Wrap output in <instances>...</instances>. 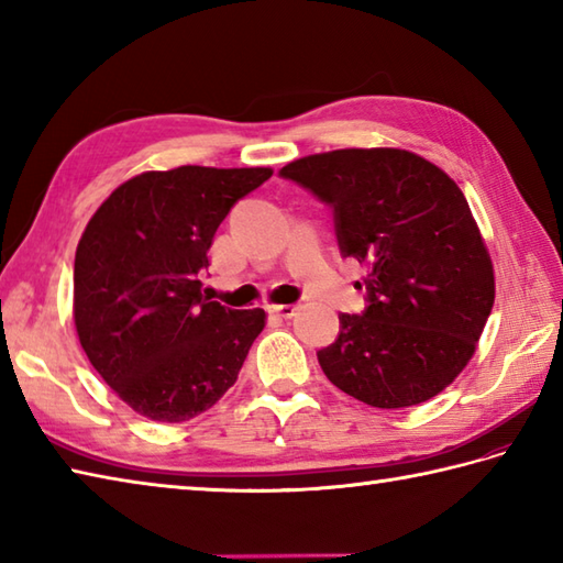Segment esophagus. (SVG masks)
Segmentation results:
<instances>
[{"label":"esophagus","mask_w":563,"mask_h":563,"mask_svg":"<svg viewBox=\"0 0 563 563\" xmlns=\"http://www.w3.org/2000/svg\"><path fill=\"white\" fill-rule=\"evenodd\" d=\"M268 312L280 319H292L297 312V305H268Z\"/></svg>","instance_id":"1"}]
</instances>
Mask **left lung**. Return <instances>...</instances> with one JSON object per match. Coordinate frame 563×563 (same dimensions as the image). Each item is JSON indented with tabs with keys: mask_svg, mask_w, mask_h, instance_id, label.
I'll use <instances>...</instances> for the list:
<instances>
[{
	"mask_svg": "<svg viewBox=\"0 0 563 563\" xmlns=\"http://www.w3.org/2000/svg\"><path fill=\"white\" fill-rule=\"evenodd\" d=\"M336 212L343 256L365 268V314H341L319 365L375 409L433 399L472 361L496 297L494 263L460 186L399 147L333 150L285 164Z\"/></svg>",
	"mask_w": 563,
	"mask_h": 563,
	"instance_id": "1",
	"label": "left lung"
}]
</instances>
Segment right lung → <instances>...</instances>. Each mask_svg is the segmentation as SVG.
I'll list each match as a JSON object with an SVG mask.
<instances>
[{"label": "right lung", "mask_w": 563, "mask_h": 563, "mask_svg": "<svg viewBox=\"0 0 563 563\" xmlns=\"http://www.w3.org/2000/svg\"><path fill=\"white\" fill-rule=\"evenodd\" d=\"M271 166L142 172L91 214L75 256V327L84 353L130 409L184 423L230 389L266 312L200 290L214 232Z\"/></svg>", "instance_id": "obj_1"}]
</instances>
